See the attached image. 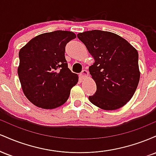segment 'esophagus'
Segmentation results:
<instances>
[{
    "label": "esophagus",
    "instance_id": "1",
    "mask_svg": "<svg viewBox=\"0 0 156 156\" xmlns=\"http://www.w3.org/2000/svg\"><path fill=\"white\" fill-rule=\"evenodd\" d=\"M88 76H89V72L87 70H86V69H83L80 74V78H81L82 79H85V78H87V77H88Z\"/></svg>",
    "mask_w": 156,
    "mask_h": 156
}]
</instances>
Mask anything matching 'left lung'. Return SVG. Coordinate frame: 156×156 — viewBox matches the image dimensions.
<instances>
[{
    "mask_svg": "<svg viewBox=\"0 0 156 156\" xmlns=\"http://www.w3.org/2000/svg\"><path fill=\"white\" fill-rule=\"evenodd\" d=\"M77 36L94 59L89 71L97 91L89 97V101L103 110L124 106L133 96L140 78L136 49L112 32L92 30Z\"/></svg>",
    "mask_w": 156,
    "mask_h": 156,
    "instance_id": "8db88e82",
    "label": "left lung"
}]
</instances>
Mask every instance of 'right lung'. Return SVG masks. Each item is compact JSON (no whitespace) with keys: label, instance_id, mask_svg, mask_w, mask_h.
<instances>
[{"label":"right lung","instance_id":"right-lung-1","mask_svg":"<svg viewBox=\"0 0 156 156\" xmlns=\"http://www.w3.org/2000/svg\"><path fill=\"white\" fill-rule=\"evenodd\" d=\"M72 31H55L39 34L20 50L17 68L25 96L36 106L53 109L67 101L78 76L68 68L64 56Z\"/></svg>","mask_w":156,"mask_h":156}]
</instances>
